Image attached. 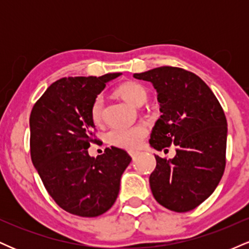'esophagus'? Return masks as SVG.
<instances>
[{
    "label": "esophagus",
    "instance_id": "1",
    "mask_svg": "<svg viewBox=\"0 0 249 249\" xmlns=\"http://www.w3.org/2000/svg\"><path fill=\"white\" fill-rule=\"evenodd\" d=\"M128 154L131 156V158L134 159L137 156H138V152H137V151H128Z\"/></svg>",
    "mask_w": 249,
    "mask_h": 249
}]
</instances>
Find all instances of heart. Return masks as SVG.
Here are the masks:
<instances>
[{
    "label": "heart",
    "instance_id": "1",
    "mask_svg": "<svg viewBox=\"0 0 249 249\" xmlns=\"http://www.w3.org/2000/svg\"><path fill=\"white\" fill-rule=\"evenodd\" d=\"M117 92L134 107H141L147 98L146 89L137 82L124 83L117 89ZM103 105L104 99L102 96H97L91 105V119L96 125L102 124L103 122ZM145 134L146 130L142 125L131 127H113L107 133V141L108 144L116 147L136 148L141 145Z\"/></svg>",
    "mask_w": 249,
    "mask_h": 249
}]
</instances>
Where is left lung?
Here are the masks:
<instances>
[{
  "mask_svg": "<svg viewBox=\"0 0 249 249\" xmlns=\"http://www.w3.org/2000/svg\"><path fill=\"white\" fill-rule=\"evenodd\" d=\"M151 82L162 115L156 122L150 144L156 150L176 146L173 159L156 157L150 176L154 199L167 210L188 212L214 192L224 174L227 121L208 85L191 71L160 67L134 73Z\"/></svg>",
  "mask_w": 249,
  "mask_h": 249,
  "instance_id": "obj_1",
  "label": "left lung"
}]
</instances>
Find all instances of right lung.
Segmentation results:
<instances>
[{
    "label": "right lung",
    "instance_id": "right-lung-1",
    "mask_svg": "<svg viewBox=\"0 0 249 249\" xmlns=\"http://www.w3.org/2000/svg\"><path fill=\"white\" fill-rule=\"evenodd\" d=\"M119 75L61 78L31 110V161L51 198L73 215L93 218L110 210L131 161L126 151L115 146L97 158L88 152L91 142H98L91 105Z\"/></svg>",
    "mask_w": 249,
    "mask_h": 249
}]
</instances>
